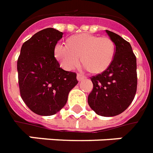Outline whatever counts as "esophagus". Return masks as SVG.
<instances>
[{"label":"esophagus","instance_id":"obj_1","mask_svg":"<svg viewBox=\"0 0 153 153\" xmlns=\"http://www.w3.org/2000/svg\"><path fill=\"white\" fill-rule=\"evenodd\" d=\"M84 79H85V76H83V75H82V74H77V79H78V81L80 82Z\"/></svg>","mask_w":153,"mask_h":153}]
</instances>
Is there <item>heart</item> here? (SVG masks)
I'll return each mask as SVG.
<instances>
[{"mask_svg":"<svg viewBox=\"0 0 153 153\" xmlns=\"http://www.w3.org/2000/svg\"><path fill=\"white\" fill-rule=\"evenodd\" d=\"M55 59L64 69L72 70L80 61L92 74L105 71L114 61L115 45L109 37L82 33L69 37L65 46L57 44Z\"/></svg>","mask_w":153,"mask_h":153,"instance_id":"b5f03b06","label":"heart"}]
</instances>
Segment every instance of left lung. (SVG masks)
Returning <instances> with one entry per match:
<instances>
[{"label": "left lung", "mask_w": 153, "mask_h": 153, "mask_svg": "<svg viewBox=\"0 0 153 153\" xmlns=\"http://www.w3.org/2000/svg\"><path fill=\"white\" fill-rule=\"evenodd\" d=\"M105 32L115 44V56L105 71L91 79L94 86L88 104L100 116L114 117L125 111L135 97L137 59L128 42L114 32Z\"/></svg>", "instance_id": "obj_1"}]
</instances>
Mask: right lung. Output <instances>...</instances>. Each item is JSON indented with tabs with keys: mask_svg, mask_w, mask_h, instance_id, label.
Segmentation results:
<instances>
[{
	"mask_svg": "<svg viewBox=\"0 0 153 153\" xmlns=\"http://www.w3.org/2000/svg\"><path fill=\"white\" fill-rule=\"evenodd\" d=\"M62 35L52 27L45 28L21 47L17 60L20 96L38 115L51 116L58 113L78 83L76 74L62 69L55 58V45Z\"/></svg>",
	"mask_w": 153,
	"mask_h": 153,
	"instance_id": "add662e5",
	"label": "right lung"
}]
</instances>
